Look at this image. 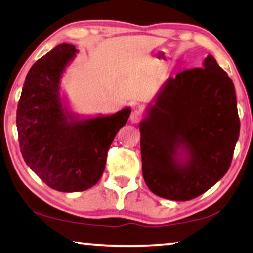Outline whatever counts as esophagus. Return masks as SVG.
<instances>
[{"mask_svg":"<svg viewBox=\"0 0 253 253\" xmlns=\"http://www.w3.org/2000/svg\"><path fill=\"white\" fill-rule=\"evenodd\" d=\"M142 117H143V110L141 108H135V109H133V111H131V114H130V120H131V123H138L139 120L142 119Z\"/></svg>","mask_w":253,"mask_h":253,"instance_id":"obj_1","label":"esophagus"}]
</instances>
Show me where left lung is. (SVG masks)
<instances>
[{
	"label": "left lung",
	"mask_w": 253,
	"mask_h": 253,
	"mask_svg": "<svg viewBox=\"0 0 253 253\" xmlns=\"http://www.w3.org/2000/svg\"><path fill=\"white\" fill-rule=\"evenodd\" d=\"M143 177L158 197L187 201L227 172L240 135L235 87L209 54L168 77L139 123Z\"/></svg>",
	"instance_id": "1"
}]
</instances>
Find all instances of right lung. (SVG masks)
<instances>
[{
  "instance_id": "1",
  "label": "right lung",
  "mask_w": 253,
  "mask_h": 253,
  "mask_svg": "<svg viewBox=\"0 0 253 253\" xmlns=\"http://www.w3.org/2000/svg\"><path fill=\"white\" fill-rule=\"evenodd\" d=\"M78 50L60 44L34 63L17 109L19 145L25 163L60 192H81L102 176L108 150L127 123L130 107L112 115L81 116L60 94L66 68Z\"/></svg>"
}]
</instances>
